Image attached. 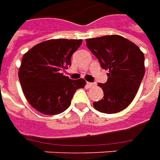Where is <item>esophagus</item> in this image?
<instances>
[{"label": "esophagus", "instance_id": "esophagus-1", "mask_svg": "<svg viewBox=\"0 0 160 160\" xmlns=\"http://www.w3.org/2000/svg\"><path fill=\"white\" fill-rule=\"evenodd\" d=\"M87 87H95V84L94 83H91V82H87Z\"/></svg>", "mask_w": 160, "mask_h": 160}]
</instances>
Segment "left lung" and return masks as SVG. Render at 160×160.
<instances>
[{
	"mask_svg": "<svg viewBox=\"0 0 160 160\" xmlns=\"http://www.w3.org/2000/svg\"><path fill=\"white\" fill-rule=\"evenodd\" d=\"M86 42L101 67L109 70L107 82L98 84L104 97L94 102L93 107L106 114L123 111L134 98L144 77V54L135 43L119 35L88 38Z\"/></svg>",
	"mask_w": 160,
	"mask_h": 160,
	"instance_id": "obj_1",
	"label": "left lung"
}]
</instances>
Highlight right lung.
Here are the masks:
<instances>
[{
    "mask_svg": "<svg viewBox=\"0 0 160 160\" xmlns=\"http://www.w3.org/2000/svg\"><path fill=\"white\" fill-rule=\"evenodd\" d=\"M82 39H49L24 54L19 69L23 93L32 107L44 115H57L69 107L73 94L86 86L84 79L71 80L62 70L71 65V56Z\"/></svg>",
    "mask_w": 160,
    "mask_h": 160,
    "instance_id": "add662e5",
    "label": "right lung"
}]
</instances>
